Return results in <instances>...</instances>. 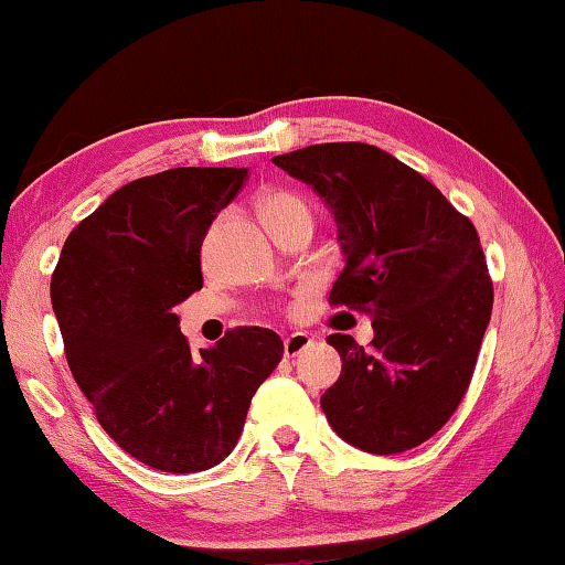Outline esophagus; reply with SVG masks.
I'll list each match as a JSON object with an SVG mask.
<instances>
[{"label": "esophagus", "mask_w": 565, "mask_h": 565, "mask_svg": "<svg viewBox=\"0 0 565 565\" xmlns=\"http://www.w3.org/2000/svg\"><path fill=\"white\" fill-rule=\"evenodd\" d=\"M309 347H311V337H309V333L294 331V333H289V337L284 339V356H286V359H294V356H299V353H301L303 349H309Z\"/></svg>", "instance_id": "esophagus-1"}]
</instances>
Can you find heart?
Instances as JSON below:
<instances>
[{
  "label": "heart",
  "instance_id": "1",
  "mask_svg": "<svg viewBox=\"0 0 565 565\" xmlns=\"http://www.w3.org/2000/svg\"><path fill=\"white\" fill-rule=\"evenodd\" d=\"M259 216L266 228L289 224V222H309L311 209L299 194L286 189H271L259 199Z\"/></svg>",
  "mask_w": 565,
  "mask_h": 565
}]
</instances>
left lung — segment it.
Listing matches in <instances>:
<instances>
[{
    "label": "left lung",
    "mask_w": 565,
    "mask_h": 565,
    "mask_svg": "<svg viewBox=\"0 0 565 565\" xmlns=\"http://www.w3.org/2000/svg\"><path fill=\"white\" fill-rule=\"evenodd\" d=\"M331 209L343 271L329 301L371 317L363 351L327 339L341 376L321 408L343 441L401 454L431 438L461 404L491 321L493 286L473 224L431 181L361 141H333L271 159Z\"/></svg>",
    "instance_id": "left-lung-1"
}]
</instances>
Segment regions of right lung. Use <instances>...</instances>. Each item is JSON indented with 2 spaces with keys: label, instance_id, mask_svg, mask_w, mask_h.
Masks as SVG:
<instances>
[{
  "label": "right lung",
  "instance_id": "add662e5",
  "mask_svg": "<svg viewBox=\"0 0 565 565\" xmlns=\"http://www.w3.org/2000/svg\"><path fill=\"white\" fill-rule=\"evenodd\" d=\"M248 169H169L114 191L64 242L52 309L104 431L167 473L232 454L284 341L262 327L191 351L174 306L202 289V242Z\"/></svg>",
  "mask_w": 565,
  "mask_h": 565
}]
</instances>
